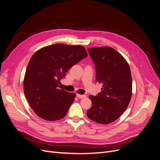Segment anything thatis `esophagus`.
I'll return each instance as SVG.
<instances>
[{"instance_id":"obj_1","label":"esophagus","mask_w":160,"mask_h":160,"mask_svg":"<svg viewBox=\"0 0 160 160\" xmlns=\"http://www.w3.org/2000/svg\"><path fill=\"white\" fill-rule=\"evenodd\" d=\"M77 97H78L79 98H86V95H79V94H77Z\"/></svg>"}]
</instances>
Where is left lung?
Instances as JSON below:
<instances>
[{"label":"left lung","instance_id":"8db88e82","mask_svg":"<svg viewBox=\"0 0 160 160\" xmlns=\"http://www.w3.org/2000/svg\"><path fill=\"white\" fill-rule=\"evenodd\" d=\"M96 69V81L102 91L89 95L92 102L87 112L89 118L97 123H111L127 110L132 97V81L128 63L123 56L110 47L88 48Z\"/></svg>","mask_w":160,"mask_h":160}]
</instances>
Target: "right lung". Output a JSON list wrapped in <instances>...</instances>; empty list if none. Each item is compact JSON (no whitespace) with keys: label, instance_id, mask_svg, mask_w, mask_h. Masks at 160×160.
<instances>
[{"label":"right lung","instance_id":"1","mask_svg":"<svg viewBox=\"0 0 160 160\" xmlns=\"http://www.w3.org/2000/svg\"><path fill=\"white\" fill-rule=\"evenodd\" d=\"M88 56L84 47L54 44L33 54L23 82L25 97L34 112L54 121L66 115L75 94L59 89L58 84L71 67Z\"/></svg>","mask_w":160,"mask_h":160}]
</instances>
